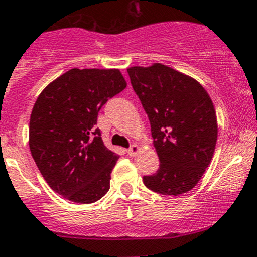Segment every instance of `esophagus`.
<instances>
[{
    "label": "esophagus",
    "instance_id": "1",
    "mask_svg": "<svg viewBox=\"0 0 257 257\" xmlns=\"http://www.w3.org/2000/svg\"><path fill=\"white\" fill-rule=\"evenodd\" d=\"M139 152H141V148H139L137 144H133V146H132L128 151H126V153H128L131 157H136Z\"/></svg>",
    "mask_w": 257,
    "mask_h": 257
}]
</instances>
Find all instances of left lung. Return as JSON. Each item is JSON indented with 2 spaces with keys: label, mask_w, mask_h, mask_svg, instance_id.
<instances>
[{
  "label": "left lung",
  "mask_w": 257,
  "mask_h": 257,
  "mask_svg": "<svg viewBox=\"0 0 257 257\" xmlns=\"http://www.w3.org/2000/svg\"><path fill=\"white\" fill-rule=\"evenodd\" d=\"M128 74L148 115L161 162L156 173L143 177L144 184L168 196L191 191L211 163L217 142L210 95L195 79L162 64L133 66Z\"/></svg>",
  "instance_id": "8db88e82"
}]
</instances>
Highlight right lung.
I'll use <instances>...</instances> for the list:
<instances>
[{"label":"right lung","instance_id":"1","mask_svg":"<svg viewBox=\"0 0 257 257\" xmlns=\"http://www.w3.org/2000/svg\"><path fill=\"white\" fill-rule=\"evenodd\" d=\"M126 88L118 69H71L50 83L30 118L32 158L52 191L76 203H93L110 188L119 157L94 128L101 106Z\"/></svg>","mask_w":257,"mask_h":257}]
</instances>
